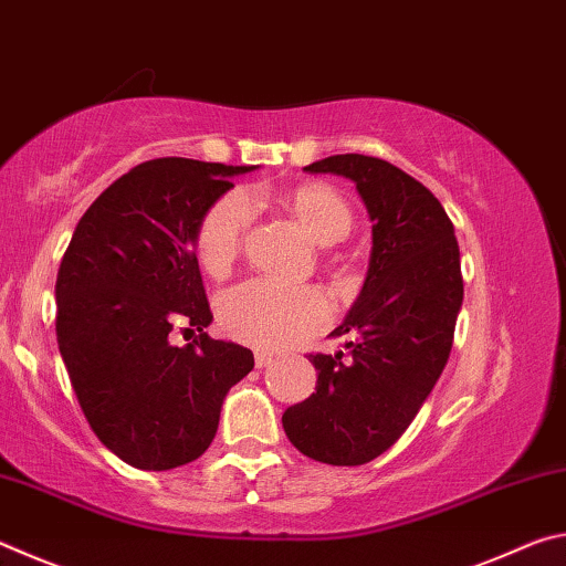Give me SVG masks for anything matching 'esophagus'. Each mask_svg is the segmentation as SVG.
<instances>
[{"instance_id": "1", "label": "esophagus", "mask_w": 566, "mask_h": 566, "mask_svg": "<svg viewBox=\"0 0 566 566\" xmlns=\"http://www.w3.org/2000/svg\"><path fill=\"white\" fill-rule=\"evenodd\" d=\"M272 359H274V354H272V352H256V354H254V364H256V369H264L266 364H272Z\"/></svg>"}]
</instances>
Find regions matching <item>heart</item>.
I'll return each mask as SVG.
<instances>
[{
	"mask_svg": "<svg viewBox=\"0 0 566 566\" xmlns=\"http://www.w3.org/2000/svg\"><path fill=\"white\" fill-rule=\"evenodd\" d=\"M272 199L314 242L332 244L349 234L352 207L324 181H304L276 191ZM249 219V202L239 191H229L209 207L197 229V260L209 276L224 280L232 274L242 256ZM329 314V300L317 286H290L270 280L239 284L219 302V324L229 337L260 349L292 347L322 329Z\"/></svg>",
	"mask_w": 566,
	"mask_h": 566,
	"instance_id": "obj_1",
	"label": "heart"
}]
</instances>
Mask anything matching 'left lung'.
I'll use <instances>...</instances> for the list:
<instances>
[{
  "label": "left lung",
  "mask_w": 566,
  "mask_h": 566,
  "mask_svg": "<svg viewBox=\"0 0 566 566\" xmlns=\"http://www.w3.org/2000/svg\"><path fill=\"white\" fill-rule=\"evenodd\" d=\"M304 169L357 185L375 247L361 294L329 334L349 342L310 354L317 391L282 424L302 454L357 467L407 432L442 375L464 296L459 244L432 191L385 159L334 155Z\"/></svg>",
  "instance_id": "left-lung-1"
}]
</instances>
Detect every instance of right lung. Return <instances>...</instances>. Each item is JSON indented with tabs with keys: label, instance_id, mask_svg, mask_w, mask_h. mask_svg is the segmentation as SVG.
I'll return each mask as SVG.
<instances>
[{
	"label": "right lung",
	"instance_id": "obj_1",
	"mask_svg": "<svg viewBox=\"0 0 566 566\" xmlns=\"http://www.w3.org/2000/svg\"><path fill=\"white\" fill-rule=\"evenodd\" d=\"M254 167L161 157L94 199L56 274V342L92 432L127 462L165 472L212 444L227 391L254 354L212 339L191 244L229 179ZM175 326L199 331L185 348Z\"/></svg>",
	"mask_w": 566,
	"mask_h": 566
}]
</instances>
